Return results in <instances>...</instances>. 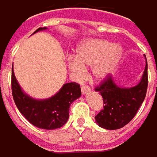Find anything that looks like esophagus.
Segmentation results:
<instances>
[{"mask_svg":"<svg viewBox=\"0 0 157 157\" xmlns=\"http://www.w3.org/2000/svg\"><path fill=\"white\" fill-rule=\"evenodd\" d=\"M81 91H82V94H87V93H89L91 92V89H90L87 85H82V86L81 87Z\"/></svg>","mask_w":157,"mask_h":157,"instance_id":"esophagus-1","label":"esophagus"}]
</instances>
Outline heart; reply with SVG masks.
<instances>
[{"label": "heart", "instance_id": "heart-1", "mask_svg": "<svg viewBox=\"0 0 157 157\" xmlns=\"http://www.w3.org/2000/svg\"><path fill=\"white\" fill-rule=\"evenodd\" d=\"M121 53V46L110 41L101 38L90 39L79 46L76 57H69L67 64L75 78L83 77L85 68L93 67V79L101 82L113 72Z\"/></svg>", "mask_w": 157, "mask_h": 157}]
</instances>
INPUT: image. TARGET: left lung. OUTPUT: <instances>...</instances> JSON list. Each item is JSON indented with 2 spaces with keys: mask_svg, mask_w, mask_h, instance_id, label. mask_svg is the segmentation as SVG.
I'll return each mask as SVG.
<instances>
[{
  "mask_svg": "<svg viewBox=\"0 0 157 157\" xmlns=\"http://www.w3.org/2000/svg\"><path fill=\"white\" fill-rule=\"evenodd\" d=\"M147 83V58L142 77L135 86L122 87L118 85L111 76H109L101 86L95 89L102 96L105 104L95 116L96 123L102 128L114 130L130 122L145 100Z\"/></svg>",
  "mask_w": 157,
  "mask_h": 157,
  "instance_id": "left-lung-1",
  "label": "left lung"
}]
</instances>
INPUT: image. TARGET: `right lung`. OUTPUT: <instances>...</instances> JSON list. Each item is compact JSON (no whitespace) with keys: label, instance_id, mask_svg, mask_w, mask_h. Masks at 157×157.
Listing matches in <instances>:
<instances>
[{"label":"right lung","instance_id":"1","mask_svg":"<svg viewBox=\"0 0 157 157\" xmlns=\"http://www.w3.org/2000/svg\"><path fill=\"white\" fill-rule=\"evenodd\" d=\"M39 28L33 33L46 30ZM11 89L15 104L20 112L33 126L42 129H56L63 127L69 118L71 104L81 97V88L78 83H64L61 89L48 99H35L21 89L15 77L13 65L11 70Z\"/></svg>","mask_w":157,"mask_h":157}]
</instances>
